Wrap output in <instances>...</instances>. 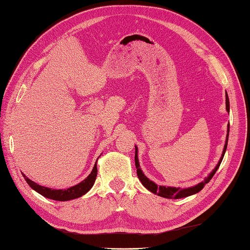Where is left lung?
Returning <instances> with one entry per match:
<instances>
[{
  "label": "left lung",
  "mask_w": 250,
  "mask_h": 250,
  "mask_svg": "<svg viewBox=\"0 0 250 250\" xmlns=\"http://www.w3.org/2000/svg\"><path fill=\"white\" fill-rule=\"evenodd\" d=\"M226 109L227 111L229 112V99H228V95L226 93ZM228 136H229V124H228V128H227V137H226V142H225V146H224V149H223V154L220 161L216 164V167H214V169L209 174L208 177H206L204 179V181L199 182L198 185L191 187V188H174V187H166V186H159L158 187L155 182H153L151 180H149L146 176L144 175V173L142 172V169L140 168V164H139V159H138V147H136V155H135V163H136V168H137V174H138V177L140 179V181L142 182V185L147 188L148 191H150L151 193L157 194V195L162 196L164 198H172V199H178V198H184V197H188L190 195H193V194H196L199 191H202L205 185L208 184V182L212 179L213 176H214L215 172L217 171V168L220 167L221 166V162L224 158L225 153H226V149H227V144H228Z\"/></svg>",
  "instance_id": "left-lung-1"
}]
</instances>
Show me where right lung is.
<instances>
[{
    "label": "right lung",
    "instance_id": "obj_1",
    "mask_svg": "<svg viewBox=\"0 0 250 250\" xmlns=\"http://www.w3.org/2000/svg\"><path fill=\"white\" fill-rule=\"evenodd\" d=\"M22 175H23L24 179L26 180L28 186L36 192L41 194L42 196L50 198V199H54V200H59V202H66V200L82 197L90 190L91 188L93 187L95 179H96V175H97V167H96V162H95L92 172L90 173V175L86 179L83 180L82 182H79V184L76 186H73L69 188H63V190H55V188L39 186L38 184H36V182L27 178L23 173H22Z\"/></svg>",
    "mask_w": 250,
    "mask_h": 250
}]
</instances>
